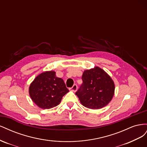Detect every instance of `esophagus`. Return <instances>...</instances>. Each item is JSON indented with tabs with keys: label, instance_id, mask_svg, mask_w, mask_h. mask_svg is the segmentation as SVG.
<instances>
[{
	"label": "esophagus",
	"instance_id": "esophagus-1",
	"mask_svg": "<svg viewBox=\"0 0 147 147\" xmlns=\"http://www.w3.org/2000/svg\"><path fill=\"white\" fill-rule=\"evenodd\" d=\"M77 84H74L72 88H70V90L72 91H76L77 90Z\"/></svg>",
	"mask_w": 147,
	"mask_h": 147
}]
</instances>
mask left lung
Returning a JSON list of instances; mask_svg holds the SVG:
<instances>
[{"instance_id":"8db88e82","label":"left lung","mask_w":147,"mask_h":147,"mask_svg":"<svg viewBox=\"0 0 147 147\" xmlns=\"http://www.w3.org/2000/svg\"><path fill=\"white\" fill-rule=\"evenodd\" d=\"M82 78L83 83L75 94L83 106L91 109H99L112 100L115 84L104 70L95 67L84 71Z\"/></svg>"}]
</instances>
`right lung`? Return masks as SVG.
<instances>
[{"label":"right lung","mask_w":147,"mask_h":147,"mask_svg":"<svg viewBox=\"0 0 147 147\" xmlns=\"http://www.w3.org/2000/svg\"><path fill=\"white\" fill-rule=\"evenodd\" d=\"M68 92L63 80L56 77L54 71L40 74L29 87L31 99L39 107L43 109H51L58 105Z\"/></svg>","instance_id":"obj_1"}]
</instances>
